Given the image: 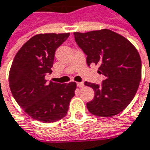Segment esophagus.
Wrapping results in <instances>:
<instances>
[{
	"instance_id": "1",
	"label": "esophagus",
	"mask_w": 150,
	"mask_h": 150,
	"mask_svg": "<svg viewBox=\"0 0 150 150\" xmlns=\"http://www.w3.org/2000/svg\"><path fill=\"white\" fill-rule=\"evenodd\" d=\"M77 87H79V88H83V87H84V83H83V82H78V83H77Z\"/></svg>"
}]
</instances>
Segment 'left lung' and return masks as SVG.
<instances>
[{"instance_id":"1","label":"left lung","mask_w":150,"mask_h":150,"mask_svg":"<svg viewBox=\"0 0 150 150\" xmlns=\"http://www.w3.org/2000/svg\"><path fill=\"white\" fill-rule=\"evenodd\" d=\"M78 46L87 56V63L100 66L105 80L100 85L85 81L94 90V98L87 103L88 111L99 117H113L133 100L142 75L140 56L123 36L107 29L86 33H74Z\"/></svg>"}]
</instances>
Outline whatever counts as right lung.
Listing matches in <instances>:
<instances>
[{
	"instance_id": "right-lung-1",
	"label": "right lung",
	"mask_w": 150,
	"mask_h": 150,
	"mask_svg": "<svg viewBox=\"0 0 150 150\" xmlns=\"http://www.w3.org/2000/svg\"><path fill=\"white\" fill-rule=\"evenodd\" d=\"M69 33L35 35L17 52L9 72V87L21 108L43 123L60 120L75 96V82L60 84L45 79L52 72L55 52Z\"/></svg>"
}]
</instances>
